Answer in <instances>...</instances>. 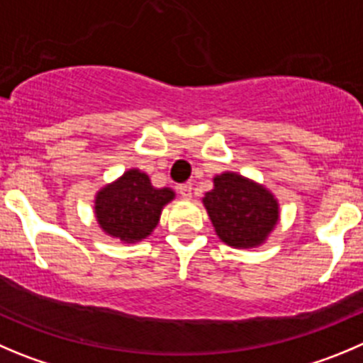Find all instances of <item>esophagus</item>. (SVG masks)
<instances>
[{
  "label": "esophagus",
  "mask_w": 363,
  "mask_h": 363,
  "mask_svg": "<svg viewBox=\"0 0 363 363\" xmlns=\"http://www.w3.org/2000/svg\"><path fill=\"white\" fill-rule=\"evenodd\" d=\"M178 192L184 199H191L192 198V184H182L178 187Z\"/></svg>",
  "instance_id": "1"
}]
</instances>
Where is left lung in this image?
<instances>
[{"label": "left lung", "instance_id": "left-lung-1", "mask_svg": "<svg viewBox=\"0 0 363 363\" xmlns=\"http://www.w3.org/2000/svg\"><path fill=\"white\" fill-rule=\"evenodd\" d=\"M203 205L217 237L237 250L262 246L279 219L274 194L237 172L213 176V189L205 194Z\"/></svg>", "mask_w": 363, "mask_h": 363}]
</instances>
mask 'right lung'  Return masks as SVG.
<instances>
[{
	"label": "right lung",
	"instance_id": "add662e5",
	"mask_svg": "<svg viewBox=\"0 0 363 363\" xmlns=\"http://www.w3.org/2000/svg\"><path fill=\"white\" fill-rule=\"evenodd\" d=\"M174 199V191L151 185L146 172L128 169L123 176L99 189L94 213L106 235L126 244H135L151 235L162 210Z\"/></svg>",
	"mask_w": 363,
	"mask_h": 363
}]
</instances>
